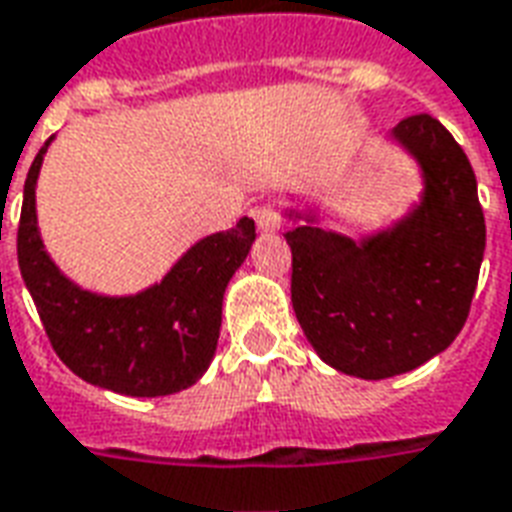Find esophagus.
Returning <instances> with one entry per match:
<instances>
[{"label": "esophagus", "instance_id": "34e87169", "mask_svg": "<svg viewBox=\"0 0 512 512\" xmlns=\"http://www.w3.org/2000/svg\"><path fill=\"white\" fill-rule=\"evenodd\" d=\"M252 217H255L257 227L268 233V230H276L279 227V214H276V208L271 203H263V206L252 208Z\"/></svg>", "mask_w": 512, "mask_h": 512}]
</instances>
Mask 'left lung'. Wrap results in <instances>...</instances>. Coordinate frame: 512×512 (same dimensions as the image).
<instances>
[{
	"label": "left lung",
	"mask_w": 512,
	"mask_h": 512,
	"mask_svg": "<svg viewBox=\"0 0 512 512\" xmlns=\"http://www.w3.org/2000/svg\"><path fill=\"white\" fill-rule=\"evenodd\" d=\"M391 138L423 173L410 214L361 241L317 227L285 233L293 252V309L314 352L336 372L385 380L448 350L464 328L486 249V219L467 154L429 113Z\"/></svg>",
	"instance_id": "obj_1"
}]
</instances>
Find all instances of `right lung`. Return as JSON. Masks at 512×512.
I'll list each match as a JSON object with an SVG mask.
<instances>
[{"label": "right lung", "mask_w": 512, "mask_h": 512, "mask_svg": "<svg viewBox=\"0 0 512 512\" xmlns=\"http://www.w3.org/2000/svg\"><path fill=\"white\" fill-rule=\"evenodd\" d=\"M51 140L26 176L18 266L56 355L81 380L124 396L151 399L195 385L217 350L225 287L252 249L255 219L200 238L143 293H89L54 266L37 230L34 187Z\"/></svg>", "instance_id": "right-lung-1"}]
</instances>
